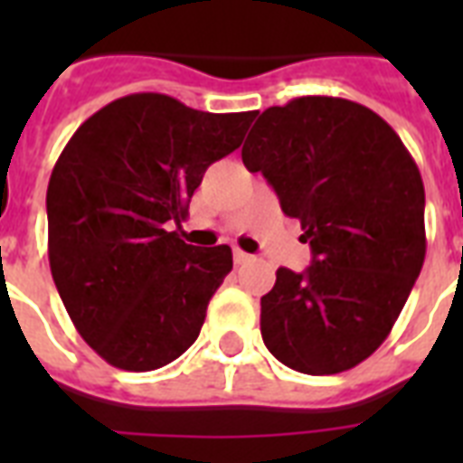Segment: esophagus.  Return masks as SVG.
<instances>
[{"label": "esophagus", "mask_w": 463, "mask_h": 463, "mask_svg": "<svg viewBox=\"0 0 463 463\" xmlns=\"http://www.w3.org/2000/svg\"><path fill=\"white\" fill-rule=\"evenodd\" d=\"M252 260V257H250V254L247 252H242V250H235V252H232V261H235V264H247V261Z\"/></svg>", "instance_id": "34e87169"}]
</instances>
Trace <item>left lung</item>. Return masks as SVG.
I'll use <instances>...</instances> for the list:
<instances>
[{"mask_svg": "<svg viewBox=\"0 0 463 463\" xmlns=\"http://www.w3.org/2000/svg\"><path fill=\"white\" fill-rule=\"evenodd\" d=\"M242 163L303 225L312 264L281 267L261 298V338L305 374H336L389 336L425 260V189L399 134L365 105L305 96L269 108Z\"/></svg>", "mask_w": 463, "mask_h": 463, "instance_id": "obj_1", "label": "left lung"}]
</instances>
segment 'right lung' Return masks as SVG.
Returning <instances> with one entry per match:
<instances>
[{
    "instance_id": "right-lung-1",
    "label": "right lung",
    "mask_w": 463,
    "mask_h": 463,
    "mask_svg": "<svg viewBox=\"0 0 463 463\" xmlns=\"http://www.w3.org/2000/svg\"><path fill=\"white\" fill-rule=\"evenodd\" d=\"M254 115L134 93L86 119L54 163L50 271L83 341L110 365L158 370L199 336L232 252L187 245L170 228H180L206 167L242 144Z\"/></svg>"
}]
</instances>
